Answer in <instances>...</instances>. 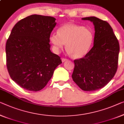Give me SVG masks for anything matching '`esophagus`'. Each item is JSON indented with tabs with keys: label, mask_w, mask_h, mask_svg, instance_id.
<instances>
[{
	"label": "esophagus",
	"mask_w": 124,
	"mask_h": 124,
	"mask_svg": "<svg viewBox=\"0 0 124 124\" xmlns=\"http://www.w3.org/2000/svg\"><path fill=\"white\" fill-rule=\"evenodd\" d=\"M67 60H68L67 59H66V58H62V62H65V61H66Z\"/></svg>",
	"instance_id": "esophagus-1"
}]
</instances>
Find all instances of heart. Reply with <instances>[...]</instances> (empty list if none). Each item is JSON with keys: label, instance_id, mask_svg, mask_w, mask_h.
<instances>
[{"label": "heart", "instance_id": "heart-1", "mask_svg": "<svg viewBox=\"0 0 124 124\" xmlns=\"http://www.w3.org/2000/svg\"><path fill=\"white\" fill-rule=\"evenodd\" d=\"M53 49L59 52L66 43V50L72 57L81 58L86 55L92 45L94 35L89 29L74 24H67L59 28L58 33L49 38Z\"/></svg>", "mask_w": 124, "mask_h": 124}]
</instances>
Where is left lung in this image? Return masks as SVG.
I'll list each match as a JSON object with an SVG mask.
<instances>
[{"instance_id":"1","label":"left lung","mask_w":124,"mask_h":124,"mask_svg":"<svg viewBox=\"0 0 124 124\" xmlns=\"http://www.w3.org/2000/svg\"><path fill=\"white\" fill-rule=\"evenodd\" d=\"M94 24V46L84 58L74 60L72 78L83 90L95 91L104 87L117 71L120 46L110 24L96 17L82 18Z\"/></svg>"}]
</instances>
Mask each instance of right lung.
Segmentation results:
<instances>
[{
    "mask_svg": "<svg viewBox=\"0 0 124 124\" xmlns=\"http://www.w3.org/2000/svg\"><path fill=\"white\" fill-rule=\"evenodd\" d=\"M52 16L31 15L17 23L7 40L5 51L10 78L25 90H41L62 63L50 51V34L56 23Z\"/></svg>",
    "mask_w": 124,
    "mask_h": 124,
    "instance_id": "add662e5",
    "label": "right lung"
}]
</instances>
